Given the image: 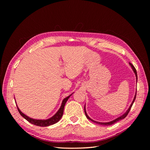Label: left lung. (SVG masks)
Masks as SVG:
<instances>
[{"instance_id":"left-lung-1","label":"left lung","mask_w":150,"mask_h":150,"mask_svg":"<svg viewBox=\"0 0 150 150\" xmlns=\"http://www.w3.org/2000/svg\"><path fill=\"white\" fill-rule=\"evenodd\" d=\"M129 65H130V66L131 67V68H132V69H133V72H134V73L135 76H136V79H137V83L138 76H137V70H136V69H135V68H134V66L132 65V64H131V63H129ZM136 96H137V91H136V93H135V95H134V97L132 103H131V105L129 106V107L128 108V110H127V111H126V112L124 113L123 115H121V116H120V117H117L116 119H115V120H112V121H110V122H99V121H94V120H92L91 118H90V117H89V116L87 115V113H86V105H85V106H84V112H85L86 116V117H87V118H88V120H89L90 121H93V122H95V123H96V124H99V125H103V126H108V125H113V124H115V122H117V121H120V120H123L124 118H125V117H126V116L128 115V112H129V111H130V110H131V107H132V106H133V104L134 101H135Z\"/></svg>"}]
</instances>
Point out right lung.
I'll return each instance as SVG.
<instances>
[{
	"label": "right lung",
	"mask_w": 150,
	"mask_h": 150,
	"mask_svg": "<svg viewBox=\"0 0 150 150\" xmlns=\"http://www.w3.org/2000/svg\"><path fill=\"white\" fill-rule=\"evenodd\" d=\"M73 93H72L71 95H69V96H68L67 97H66V98L63 99L62 104H61V106L60 108L59 109V110L57 111V112L53 116H52L51 117H50V118L47 119V120H36V119L31 118V117L24 114V113L19 110V108H18L17 106V107L18 109V111H19V112L20 113V115L22 117H23L24 118H25L27 121H28L29 122H30L31 124H33L34 125L38 126H42V127L49 126L50 125H52L56 123V122H57L61 120V118L63 115V112H64V108L66 103L67 102L68 99L69 98V97Z\"/></svg>",
	"instance_id": "add662e5"
}]
</instances>
